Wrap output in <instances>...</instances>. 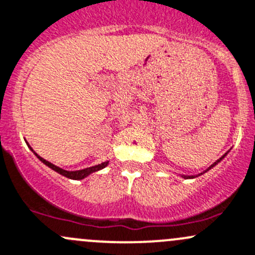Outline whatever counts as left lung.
Wrapping results in <instances>:
<instances>
[{
    "mask_svg": "<svg viewBox=\"0 0 255 255\" xmlns=\"http://www.w3.org/2000/svg\"><path fill=\"white\" fill-rule=\"evenodd\" d=\"M226 154H227V152H226ZM226 154H225V155H224V156H221V157H220V159L218 160V161H215V162H214V163H213V165H211V166H210V167H209V168H208V170H205V171H204V172H206V171H209V170H210V168H211V167H214V166H215V165H216V163H218V162H220V161H221V160H222V159H224V157H225V156H226ZM204 172H203V173H204ZM203 173H200V175H203ZM200 175H199V176H200ZM182 177H184V178H194V176H182Z\"/></svg>",
    "mask_w": 255,
    "mask_h": 255,
    "instance_id": "1",
    "label": "left lung"
}]
</instances>
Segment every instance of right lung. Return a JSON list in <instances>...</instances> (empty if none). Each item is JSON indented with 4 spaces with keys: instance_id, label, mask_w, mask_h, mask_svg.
Segmentation results:
<instances>
[{
    "instance_id": "1",
    "label": "right lung",
    "mask_w": 255,
    "mask_h": 255,
    "mask_svg": "<svg viewBox=\"0 0 255 255\" xmlns=\"http://www.w3.org/2000/svg\"><path fill=\"white\" fill-rule=\"evenodd\" d=\"M30 149H31V148H30ZM31 151H33L34 154L36 155L37 159H39L40 161L44 162L45 165L49 166L50 168H52V170H53V171H56V172L61 173V175H62V176H64V177H68V178H71V179H83V178H84V177L89 176L90 173L96 172V171H99V170H101V168L106 167L107 163H109V161H106V162L100 163V165L93 166V167L84 168V170H79V171H66V170H63V168H60V167H58V166L53 165V163H51L50 161H46V160H45V159H42V157H41V156H39V155H37L36 152L34 151L33 149H31Z\"/></svg>"
}]
</instances>
